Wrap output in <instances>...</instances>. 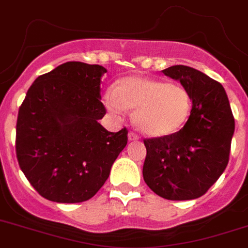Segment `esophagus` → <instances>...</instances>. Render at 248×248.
Listing matches in <instances>:
<instances>
[{
	"instance_id": "34e87169",
	"label": "esophagus",
	"mask_w": 248,
	"mask_h": 248,
	"mask_svg": "<svg viewBox=\"0 0 248 248\" xmlns=\"http://www.w3.org/2000/svg\"><path fill=\"white\" fill-rule=\"evenodd\" d=\"M128 136H129V140H130V141H136V140H139V136L136 135L135 133H133V131H130Z\"/></svg>"
}]
</instances>
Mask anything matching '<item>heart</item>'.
Returning <instances> with one entry per match:
<instances>
[{"mask_svg": "<svg viewBox=\"0 0 248 248\" xmlns=\"http://www.w3.org/2000/svg\"><path fill=\"white\" fill-rule=\"evenodd\" d=\"M105 103L109 110L134 109L136 128L151 138H166L181 130L190 117L192 100L183 85L164 80L130 77L108 91Z\"/></svg>", "mask_w": 248, "mask_h": 248, "instance_id": "b5f03b06", "label": "heart"}]
</instances>
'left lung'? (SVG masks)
Returning a JSON list of instances; mask_svg holds the SVG:
<instances>
[{
	"instance_id": "obj_1",
	"label": "left lung",
	"mask_w": 248,
	"mask_h": 248,
	"mask_svg": "<svg viewBox=\"0 0 248 248\" xmlns=\"http://www.w3.org/2000/svg\"><path fill=\"white\" fill-rule=\"evenodd\" d=\"M192 100L181 130L145 139L143 180L158 196L171 201L199 199L218 180L229 162L235 120L224 87L197 69L173 65L162 70Z\"/></svg>"
}]
</instances>
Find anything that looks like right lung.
Returning a JSON list of instances; mask_svg holds the SVG:
<instances>
[{
  "instance_id": "add662e5",
  "label": "right lung",
  "mask_w": 248,
  "mask_h": 248,
  "mask_svg": "<svg viewBox=\"0 0 248 248\" xmlns=\"http://www.w3.org/2000/svg\"><path fill=\"white\" fill-rule=\"evenodd\" d=\"M98 64L67 62L40 75L18 112L16 152L32 187L49 201L78 203L95 196L128 143V130L110 133L98 120Z\"/></svg>"
}]
</instances>
